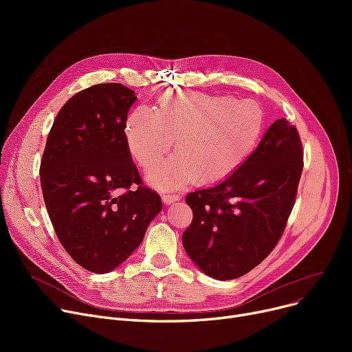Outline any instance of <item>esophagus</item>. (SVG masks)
I'll return each mask as SVG.
<instances>
[{
  "label": "esophagus",
  "mask_w": 352,
  "mask_h": 352,
  "mask_svg": "<svg viewBox=\"0 0 352 352\" xmlns=\"http://www.w3.org/2000/svg\"><path fill=\"white\" fill-rule=\"evenodd\" d=\"M161 198H162L164 204L170 206V204H173V202L179 201V199H181V195H178V194H162Z\"/></svg>",
  "instance_id": "34e87169"
}]
</instances>
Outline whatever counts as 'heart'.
Masks as SVG:
<instances>
[{
    "instance_id": "obj_1",
    "label": "heart",
    "mask_w": 352,
    "mask_h": 352,
    "mask_svg": "<svg viewBox=\"0 0 352 352\" xmlns=\"http://www.w3.org/2000/svg\"><path fill=\"white\" fill-rule=\"evenodd\" d=\"M264 124V111L252 100L168 91L157 98L155 109L137 107L124 134L144 171L158 166L175 140L177 155L148 177L155 188L175 190L191 179L215 186L230 178L256 150Z\"/></svg>"
}]
</instances>
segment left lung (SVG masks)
Returning <instances> with one entry per match:
<instances>
[{
  "label": "left lung",
  "mask_w": 352,
  "mask_h": 352,
  "mask_svg": "<svg viewBox=\"0 0 352 352\" xmlns=\"http://www.w3.org/2000/svg\"><path fill=\"white\" fill-rule=\"evenodd\" d=\"M304 150L295 125L276 120L244 165L212 188L186 197L192 221L182 244L215 280H234L278 244L297 198Z\"/></svg>",
  "instance_id": "8db88e82"
}]
</instances>
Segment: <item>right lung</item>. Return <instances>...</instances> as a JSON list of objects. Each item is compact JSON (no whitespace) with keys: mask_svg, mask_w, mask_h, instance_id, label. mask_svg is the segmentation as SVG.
Here are the masks:
<instances>
[{"mask_svg":"<svg viewBox=\"0 0 352 352\" xmlns=\"http://www.w3.org/2000/svg\"><path fill=\"white\" fill-rule=\"evenodd\" d=\"M134 94L117 82L77 92L55 117L41 158L43 197L54 231L72 260L96 274L124 263L162 208L125 142Z\"/></svg>","mask_w":352,"mask_h":352,"instance_id":"obj_1","label":"right lung"}]
</instances>
